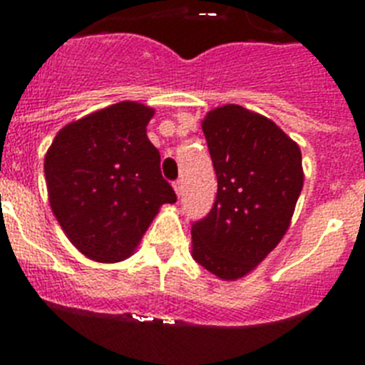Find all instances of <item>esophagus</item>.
Returning <instances> with one entry per match:
<instances>
[{"instance_id": "34e87169", "label": "esophagus", "mask_w": 365, "mask_h": 365, "mask_svg": "<svg viewBox=\"0 0 365 365\" xmlns=\"http://www.w3.org/2000/svg\"><path fill=\"white\" fill-rule=\"evenodd\" d=\"M173 188H175V193L177 195H182V182H180V180H175V182H173Z\"/></svg>"}]
</instances>
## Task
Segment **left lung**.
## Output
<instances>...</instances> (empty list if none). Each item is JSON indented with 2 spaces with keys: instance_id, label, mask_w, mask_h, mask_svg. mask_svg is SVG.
<instances>
[{
  "instance_id": "obj_1",
  "label": "left lung",
  "mask_w": 365,
  "mask_h": 365,
  "mask_svg": "<svg viewBox=\"0 0 365 365\" xmlns=\"http://www.w3.org/2000/svg\"><path fill=\"white\" fill-rule=\"evenodd\" d=\"M217 175L212 210L192 222V256L221 279L243 278L291 225L303 188L302 151L263 115L228 104L202 120Z\"/></svg>"
}]
</instances>
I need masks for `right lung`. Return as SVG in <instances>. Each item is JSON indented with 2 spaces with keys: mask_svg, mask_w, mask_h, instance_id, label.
Segmentation results:
<instances>
[{
  "mask_svg": "<svg viewBox=\"0 0 365 365\" xmlns=\"http://www.w3.org/2000/svg\"><path fill=\"white\" fill-rule=\"evenodd\" d=\"M151 117V108L118 102L66 125L45 155L53 214L89 259L131 256L160 206L177 201L146 135Z\"/></svg>",
  "mask_w": 365,
  "mask_h": 365,
  "instance_id": "obj_1",
  "label": "right lung"
}]
</instances>
